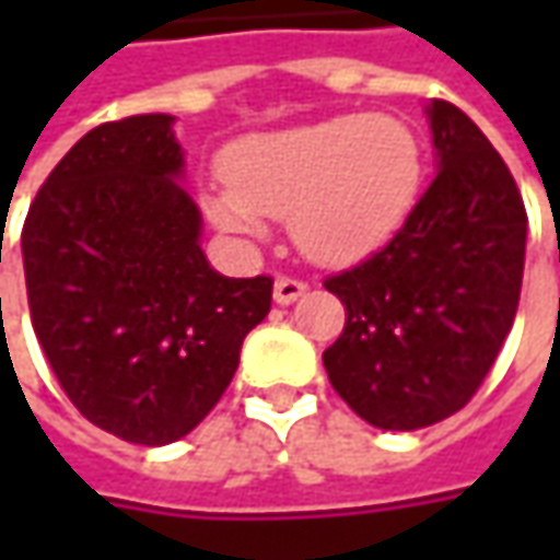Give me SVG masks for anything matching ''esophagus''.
Returning a JSON list of instances; mask_svg holds the SVG:
<instances>
[{
    "instance_id": "obj_1",
    "label": "esophagus",
    "mask_w": 560,
    "mask_h": 560,
    "mask_svg": "<svg viewBox=\"0 0 560 560\" xmlns=\"http://www.w3.org/2000/svg\"><path fill=\"white\" fill-rule=\"evenodd\" d=\"M305 292H308V283L299 277H277V283H273V299L280 305H290L295 299H302Z\"/></svg>"
}]
</instances>
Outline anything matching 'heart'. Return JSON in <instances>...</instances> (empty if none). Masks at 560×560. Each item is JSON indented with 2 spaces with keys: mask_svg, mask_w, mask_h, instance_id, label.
<instances>
[{
  "mask_svg": "<svg viewBox=\"0 0 560 560\" xmlns=\"http://www.w3.org/2000/svg\"><path fill=\"white\" fill-rule=\"evenodd\" d=\"M221 171L224 184L202 189L214 224L258 236L265 218H290L308 258L352 261L408 218L423 152L405 120L352 112L233 142Z\"/></svg>",
  "mask_w": 560,
  "mask_h": 560,
  "instance_id": "obj_1",
  "label": "heart"
}]
</instances>
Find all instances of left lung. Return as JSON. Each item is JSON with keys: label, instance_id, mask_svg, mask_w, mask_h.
Wrapping results in <instances>:
<instances>
[{"label": "left lung", "instance_id": "8db88e82", "mask_svg": "<svg viewBox=\"0 0 560 560\" xmlns=\"http://www.w3.org/2000/svg\"><path fill=\"white\" fill-rule=\"evenodd\" d=\"M440 171L386 246L324 287L346 327L324 352L339 398L380 430H420L462 411L514 324L527 208L483 130L433 98Z\"/></svg>", "mask_w": 560, "mask_h": 560}]
</instances>
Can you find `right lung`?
Returning <instances> with one entry per match:
<instances>
[{
    "label": "right lung",
    "instance_id": "obj_1",
    "mask_svg": "<svg viewBox=\"0 0 560 560\" xmlns=\"http://www.w3.org/2000/svg\"><path fill=\"white\" fill-rule=\"evenodd\" d=\"M171 115L93 127L55 164L21 230L36 339L74 408L120 440L167 445L218 405L270 277H221L174 184Z\"/></svg>",
    "mask_w": 560,
    "mask_h": 560
}]
</instances>
